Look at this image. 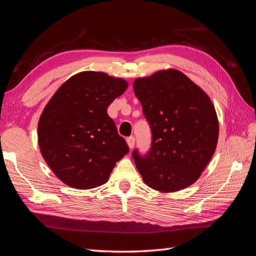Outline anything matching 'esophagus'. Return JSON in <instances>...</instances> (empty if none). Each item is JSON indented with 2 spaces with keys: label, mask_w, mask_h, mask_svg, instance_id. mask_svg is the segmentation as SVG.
Wrapping results in <instances>:
<instances>
[{
  "label": "esophagus",
  "mask_w": 256,
  "mask_h": 256,
  "mask_svg": "<svg viewBox=\"0 0 256 256\" xmlns=\"http://www.w3.org/2000/svg\"><path fill=\"white\" fill-rule=\"evenodd\" d=\"M126 142L128 144L130 149H133L134 148V144H135V138L133 136H130L126 138Z\"/></svg>",
  "instance_id": "obj_1"
}]
</instances>
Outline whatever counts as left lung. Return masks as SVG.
Returning a JSON list of instances; mask_svg holds the SVG:
<instances>
[{
	"instance_id": "8db88e82",
	"label": "left lung",
	"mask_w": 256,
	"mask_h": 256,
	"mask_svg": "<svg viewBox=\"0 0 256 256\" xmlns=\"http://www.w3.org/2000/svg\"><path fill=\"white\" fill-rule=\"evenodd\" d=\"M133 86L152 132L148 154L133 152L144 182L162 193L193 184L212 158L218 138V116L208 94L174 68L137 78Z\"/></svg>"
}]
</instances>
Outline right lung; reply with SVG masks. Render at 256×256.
<instances>
[{
  "mask_svg": "<svg viewBox=\"0 0 256 256\" xmlns=\"http://www.w3.org/2000/svg\"><path fill=\"white\" fill-rule=\"evenodd\" d=\"M128 84L103 72L68 79L40 116L38 136L44 160L63 184L78 190L104 184L116 163L128 153L107 108Z\"/></svg>",
  "mask_w": 256,
  "mask_h": 256,
  "instance_id": "add662e5",
  "label": "right lung"
}]
</instances>
